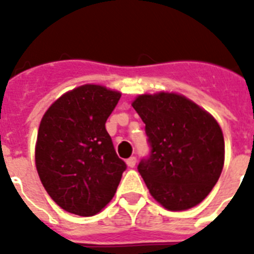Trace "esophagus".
Segmentation results:
<instances>
[{"instance_id": "esophagus-1", "label": "esophagus", "mask_w": 254, "mask_h": 254, "mask_svg": "<svg viewBox=\"0 0 254 254\" xmlns=\"http://www.w3.org/2000/svg\"><path fill=\"white\" fill-rule=\"evenodd\" d=\"M136 158L134 156H131V158H128L127 160H126V163H127V165H128L129 168H133L134 165H136Z\"/></svg>"}]
</instances>
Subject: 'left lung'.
I'll list each match as a JSON object with an SVG mask.
<instances>
[{"instance_id": "8db88e82", "label": "left lung", "mask_w": 254, "mask_h": 254, "mask_svg": "<svg viewBox=\"0 0 254 254\" xmlns=\"http://www.w3.org/2000/svg\"><path fill=\"white\" fill-rule=\"evenodd\" d=\"M132 107L150 145L137 169L151 196L172 211L198 205L224 167V136L214 117L178 94L140 95Z\"/></svg>"}]
</instances>
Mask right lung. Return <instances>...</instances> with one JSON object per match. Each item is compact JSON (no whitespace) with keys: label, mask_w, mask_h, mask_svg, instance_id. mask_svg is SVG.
I'll return each instance as SVG.
<instances>
[{"label":"right lung","mask_w":254,"mask_h":254,"mask_svg":"<svg viewBox=\"0 0 254 254\" xmlns=\"http://www.w3.org/2000/svg\"><path fill=\"white\" fill-rule=\"evenodd\" d=\"M121 93L100 85L68 91L42 118L35 146L39 178L71 214L93 216L111 202L127 169L105 129Z\"/></svg>","instance_id":"obj_1"}]
</instances>
